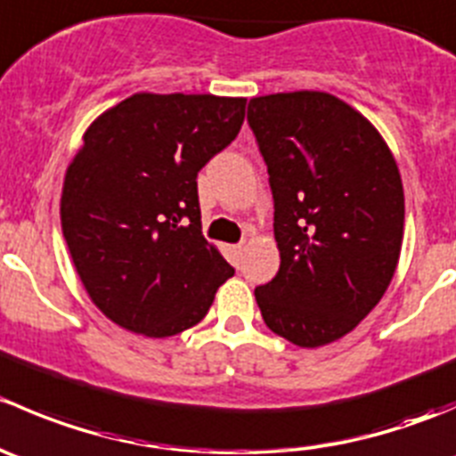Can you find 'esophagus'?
<instances>
[{
	"label": "esophagus",
	"instance_id": "1",
	"mask_svg": "<svg viewBox=\"0 0 456 456\" xmlns=\"http://www.w3.org/2000/svg\"><path fill=\"white\" fill-rule=\"evenodd\" d=\"M229 251H232V260L233 265H240V257H242V245H232L229 247Z\"/></svg>",
	"mask_w": 456,
	"mask_h": 456
}]
</instances>
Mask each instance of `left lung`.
Here are the masks:
<instances>
[{
  "mask_svg": "<svg viewBox=\"0 0 456 456\" xmlns=\"http://www.w3.org/2000/svg\"><path fill=\"white\" fill-rule=\"evenodd\" d=\"M247 123L269 169L280 269L256 287L262 320L305 348L375 309L397 269L403 187L379 132L326 92L256 96Z\"/></svg>",
  "mask_w": 456,
  "mask_h": 456,
  "instance_id": "obj_1",
  "label": "left lung"
}]
</instances>
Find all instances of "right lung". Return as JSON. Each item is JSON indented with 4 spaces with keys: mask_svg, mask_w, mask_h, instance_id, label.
I'll use <instances>...</instances> for the list:
<instances>
[{
    "mask_svg": "<svg viewBox=\"0 0 456 456\" xmlns=\"http://www.w3.org/2000/svg\"><path fill=\"white\" fill-rule=\"evenodd\" d=\"M245 105L142 92L87 127L63 181L61 229L92 302L123 329L183 333L233 275L200 232L196 178L236 139Z\"/></svg>",
    "mask_w": 456,
    "mask_h": 456,
    "instance_id": "1",
    "label": "right lung"
}]
</instances>
